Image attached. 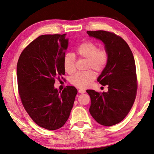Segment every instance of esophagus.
Segmentation results:
<instances>
[{
  "label": "esophagus",
  "instance_id": "34e87169",
  "mask_svg": "<svg viewBox=\"0 0 154 154\" xmlns=\"http://www.w3.org/2000/svg\"><path fill=\"white\" fill-rule=\"evenodd\" d=\"M85 92H86V91L84 90H82V89L78 90V92L80 93V94H84V93H85Z\"/></svg>",
  "mask_w": 154,
  "mask_h": 154
}]
</instances>
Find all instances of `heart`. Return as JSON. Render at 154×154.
<instances>
[{"instance_id":"obj_1","label":"heart","mask_w":154,"mask_h":154,"mask_svg":"<svg viewBox=\"0 0 154 154\" xmlns=\"http://www.w3.org/2000/svg\"><path fill=\"white\" fill-rule=\"evenodd\" d=\"M77 54L80 58L88 60L86 69L92 68L97 72H102L106 68L109 60V53L105 49L92 42L87 41L78 46ZM63 66L68 74H72L76 70V57L71 52L66 53L63 58ZM96 74L92 70L78 72L70 78V82L73 86L85 88L95 79Z\"/></svg>"}]
</instances>
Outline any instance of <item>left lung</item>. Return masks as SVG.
Wrapping results in <instances>:
<instances>
[{
    "label": "left lung",
    "instance_id": "left-lung-1",
    "mask_svg": "<svg viewBox=\"0 0 154 154\" xmlns=\"http://www.w3.org/2000/svg\"><path fill=\"white\" fill-rule=\"evenodd\" d=\"M90 36L101 40L109 53L106 68L98 78L107 92L87 90L91 99L90 113L98 124L112 126L128 114L134 103L137 89L134 58L127 42L114 32L87 31Z\"/></svg>",
    "mask_w": 154,
    "mask_h": 154
}]
</instances>
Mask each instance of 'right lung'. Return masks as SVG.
<instances>
[{"label":"right lung","instance_id":"1","mask_svg":"<svg viewBox=\"0 0 154 154\" xmlns=\"http://www.w3.org/2000/svg\"><path fill=\"white\" fill-rule=\"evenodd\" d=\"M64 34H45L25 48L17 63L18 93L31 119L48 130L63 126L70 116L77 89L68 86L58 92L55 80L65 74L63 58L68 40Z\"/></svg>","mask_w":154,"mask_h":154}]
</instances>
